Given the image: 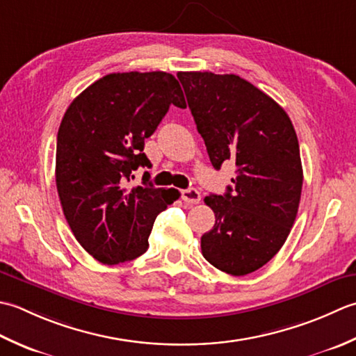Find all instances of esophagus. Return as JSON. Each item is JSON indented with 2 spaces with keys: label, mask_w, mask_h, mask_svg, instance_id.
Instances as JSON below:
<instances>
[{
  "label": "esophagus",
  "mask_w": 356,
  "mask_h": 356,
  "mask_svg": "<svg viewBox=\"0 0 356 356\" xmlns=\"http://www.w3.org/2000/svg\"><path fill=\"white\" fill-rule=\"evenodd\" d=\"M181 197H183V201L188 202V204H198L201 201V193L197 188H186V191L181 192Z\"/></svg>",
  "instance_id": "34e87169"
}]
</instances>
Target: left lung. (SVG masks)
<instances>
[{
  "label": "left lung",
  "mask_w": 356,
  "mask_h": 356,
  "mask_svg": "<svg viewBox=\"0 0 356 356\" xmlns=\"http://www.w3.org/2000/svg\"><path fill=\"white\" fill-rule=\"evenodd\" d=\"M178 79L210 163L236 165L234 187L204 198L215 226L201 236L202 257L243 277L269 263L293 226L302 188L298 138L284 108L238 75L179 72Z\"/></svg>",
  "instance_id": "1"
}]
</instances>
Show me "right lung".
I'll list each match as a JSON object with an SVG mask.
<instances>
[{"label":"right lung","instance_id":"right-lung-1","mask_svg":"<svg viewBox=\"0 0 356 356\" xmlns=\"http://www.w3.org/2000/svg\"><path fill=\"white\" fill-rule=\"evenodd\" d=\"M186 108L178 79L165 72L108 74L72 101L56 138L55 179L63 212L76 241L103 264L135 259L149 248L156 215L179 198L156 188L144 140L170 106Z\"/></svg>","mask_w":356,"mask_h":356}]
</instances>
